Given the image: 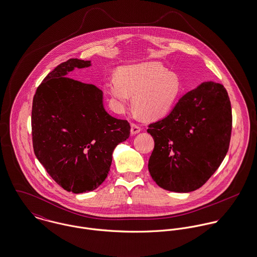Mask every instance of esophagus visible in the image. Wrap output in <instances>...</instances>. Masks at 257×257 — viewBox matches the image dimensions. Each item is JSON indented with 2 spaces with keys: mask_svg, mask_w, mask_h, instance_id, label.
Instances as JSON below:
<instances>
[{
  "mask_svg": "<svg viewBox=\"0 0 257 257\" xmlns=\"http://www.w3.org/2000/svg\"><path fill=\"white\" fill-rule=\"evenodd\" d=\"M141 131V128L139 125L135 124V123H131V134L132 135H136Z\"/></svg>",
  "mask_w": 257,
  "mask_h": 257,
  "instance_id": "esophagus-1",
  "label": "esophagus"
}]
</instances>
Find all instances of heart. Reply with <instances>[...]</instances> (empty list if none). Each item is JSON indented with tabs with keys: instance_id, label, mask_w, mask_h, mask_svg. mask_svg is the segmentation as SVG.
<instances>
[{
	"instance_id": "obj_1",
	"label": "heart",
	"mask_w": 257,
	"mask_h": 257,
	"mask_svg": "<svg viewBox=\"0 0 257 257\" xmlns=\"http://www.w3.org/2000/svg\"><path fill=\"white\" fill-rule=\"evenodd\" d=\"M108 93L115 100V107L123 109L133 94L136 109L148 118L165 114L180 92L178 77L159 63L149 62L123 67L118 79L111 78L105 83Z\"/></svg>"
}]
</instances>
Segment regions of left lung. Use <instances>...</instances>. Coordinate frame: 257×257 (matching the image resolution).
<instances>
[{"instance_id": "left-lung-1", "label": "left lung", "mask_w": 257, "mask_h": 257, "mask_svg": "<svg viewBox=\"0 0 257 257\" xmlns=\"http://www.w3.org/2000/svg\"><path fill=\"white\" fill-rule=\"evenodd\" d=\"M231 122L223 85L205 82L185 93L170 114L147 130L155 141L148 165L154 181L173 192L200 188L228 153Z\"/></svg>"}]
</instances>
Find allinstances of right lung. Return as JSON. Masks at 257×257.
<instances>
[{
    "instance_id": "1",
    "label": "right lung",
    "mask_w": 257,
    "mask_h": 257,
    "mask_svg": "<svg viewBox=\"0 0 257 257\" xmlns=\"http://www.w3.org/2000/svg\"><path fill=\"white\" fill-rule=\"evenodd\" d=\"M90 61L70 59L50 72L33 96L31 111L34 154L65 190L84 193L106 178L112 153L130 136V124L108 114L97 86L67 78Z\"/></svg>"
}]
</instances>
